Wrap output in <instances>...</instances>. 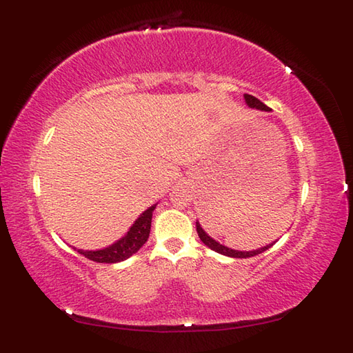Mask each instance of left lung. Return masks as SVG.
I'll list each match as a JSON object with an SVG mask.
<instances>
[{
    "mask_svg": "<svg viewBox=\"0 0 353 353\" xmlns=\"http://www.w3.org/2000/svg\"><path fill=\"white\" fill-rule=\"evenodd\" d=\"M244 99H245V103L249 104V106L253 108V109H259V110H265V112L270 110V108H267L264 103L259 101V100L256 99V97L249 95V94H244ZM196 226H197V234H199V238L201 239V243H203L205 245H208L211 250H214V252H216V253L224 254V256H230V258H250V256H256V254L268 250L270 247L273 245V244H268V245H265V247H261V249L252 250V252H238V250H232V249H229V247L223 245V244H220V243H216L215 239H212L211 236H209V235L206 234V232H205L203 229H201L199 221L196 223Z\"/></svg>",
    "mask_w": 353,
    "mask_h": 353,
    "instance_id": "obj_1",
    "label": "left lung"
}]
</instances>
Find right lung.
I'll use <instances>...</instances> for the list:
<instances>
[{
	"mask_svg": "<svg viewBox=\"0 0 353 353\" xmlns=\"http://www.w3.org/2000/svg\"><path fill=\"white\" fill-rule=\"evenodd\" d=\"M156 205L148 208L147 211L139 215V219L133 223V226L129 232L117 243L106 247L101 250H77L85 258L95 261V262H104V264H115V262H121L132 254L137 253L142 245L145 244L150 235V228H152V216Z\"/></svg>",
	"mask_w": 353,
	"mask_h": 353,
	"instance_id": "add662e5",
	"label": "right lung"
}]
</instances>
